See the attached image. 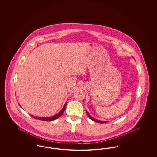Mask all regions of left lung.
Instances as JSON below:
<instances>
[{
	"label": "left lung",
	"mask_w": 157,
	"mask_h": 157,
	"mask_svg": "<svg viewBox=\"0 0 157 157\" xmlns=\"http://www.w3.org/2000/svg\"><path fill=\"white\" fill-rule=\"evenodd\" d=\"M87 114H88V117H90V119H91L92 120H93V121H95V122H97L98 123H101V124H103V123H105V122H106V121H99V120H95V119H94V118H92L90 115V114L87 112Z\"/></svg>",
	"instance_id": "1"
}]
</instances>
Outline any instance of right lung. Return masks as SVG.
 <instances>
[{"label":"right lung","instance_id":"1","mask_svg":"<svg viewBox=\"0 0 157 157\" xmlns=\"http://www.w3.org/2000/svg\"><path fill=\"white\" fill-rule=\"evenodd\" d=\"M66 106H67V102L66 104L64 105L63 109H62V111L58 113V114L53 116V117H48V118H41V117H34V116H32V117L35 118V119H37V120H42V121H51L53 120H56L58 118H59L60 117L63 113V112L65 111V108H66Z\"/></svg>","mask_w":157,"mask_h":157}]
</instances>
